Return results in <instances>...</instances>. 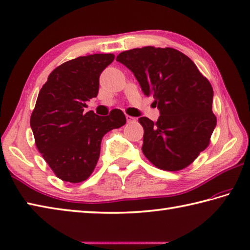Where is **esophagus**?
I'll return each instance as SVG.
<instances>
[{
    "instance_id": "1",
    "label": "esophagus",
    "mask_w": 250,
    "mask_h": 250,
    "mask_svg": "<svg viewBox=\"0 0 250 250\" xmlns=\"http://www.w3.org/2000/svg\"><path fill=\"white\" fill-rule=\"evenodd\" d=\"M126 121H127V123H131V122H135L136 119L130 115H126Z\"/></svg>"
}]
</instances>
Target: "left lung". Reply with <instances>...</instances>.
Segmentation results:
<instances>
[{
	"label": "left lung",
	"instance_id": "obj_1",
	"mask_svg": "<svg viewBox=\"0 0 250 250\" xmlns=\"http://www.w3.org/2000/svg\"><path fill=\"white\" fill-rule=\"evenodd\" d=\"M117 62L130 69L145 96H152L160 117L153 123L140 117L143 150L164 171H180L208 147L216 125L213 89L195 63L172 48L144 46L124 51Z\"/></svg>",
	"mask_w": 250,
	"mask_h": 250
}]
</instances>
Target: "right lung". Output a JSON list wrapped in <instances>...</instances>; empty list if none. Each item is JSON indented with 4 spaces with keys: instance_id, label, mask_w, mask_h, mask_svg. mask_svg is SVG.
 <instances>
[{
    "instance_id": "add662e5",
    "label": "right lung",
    "mask_w": 250,
    "mask_h": 250,
    "mask_svg": "<svg viewBox=\"0 0 250 250\" xmlns=\"http://www.w3.org/2000/svg\"><path fill=\"white\" fill-rule=\"evenodd\" d=\"M113 60L114 54H91L67 61L49 75L38 96L30 117L36 146L64 182L87 180L100 157L103 136L126 123L117 109L107 116L83 113L86 102L98 95L99 77Z\"/></svg>"
}]
</instances>
